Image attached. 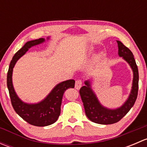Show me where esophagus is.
<instances>
[{"label": "esophagus", "instance_id": "obj_1", "mask_svg": "<svg viewBox=\"0 0 147 147\" xmlns=\"http://www.w3.org/2000/svg\"><path fill=\"white\" fill-rule=\"evenodd\" d=\"M82 81H81L80 80H76V82H75V87L77 89V90H80V89L81 88V87H82Z\"/></svg>", "mask_w": 147, "mask_h": 147}]
</instances>
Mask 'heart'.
Here are the masks:
<instances>
[{
	"label": "heart",
	"instance_id": "1",
	"mask_svg": "<svg viewBox=\"0 0 147 147\" xmlns=\"http://www.w3.org/2000/svg\"><path fill=\"white\" fill-rule=\"evenodd\" d=\"M94 51V47H93V46H89V47H87V48L85 49V50H84V57H88L89 55L92 54ZM104 57H105V53H104L103 52H100V53H99L98 54L96 55L95 57H94V61H95L96 63H98V62H100Z\"/></svg>",
	"mask_w": 147,
	"mask_h": 147
}]
</instances>
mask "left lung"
Listing matches in <instances>:
<instances>
[{
  "label": "left lung",
  "mask_w": 147,
  "mask_h": 147,
  "mask_svg": "<svg viewBox=\"0 0 147 147\" xmlns=\"http://www.w3.org/2000/svg\"><path fill=\"white\" fill-rule=\"evenodd\" d=\"M118 45V55L122 57L131 67L133 72L131 89L126 101L119 107L108 108L102 105L97 94L92 89L91 80L84 81V86L80 90L81 99L84 105L86 116L90 121L100 124H111L119 121L131 109L135 103L138 94L139 72L138 67L131 50L117 40Z\"/></svg>",
  "instance_id": "left-lung-1"
}]
</instances>
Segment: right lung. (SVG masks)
I'll return each mask as SVG.
<instances>
[{"instance_id":"1","label":"right lung","mask_w":147,"mask_h":147,"mask_svg":"<svg viewBox=\"0 0 147 147\" xmlns=\"http://www.w3.org/2000/svg\"><path fill=\"white\" fill-rule=\"evenodd\" d=\"M50 37L28 41L13 56L10 63L7 75V86L10 100L16 113L25 121L37 127H45L55 122L60 115L63 96L68 88H74L75 81L67 80L56 84L48 94L37 103H28L18 96L13 84V71L18 60L23 57L30 48L50 40Z\"/></svg>"}]
</instances>
